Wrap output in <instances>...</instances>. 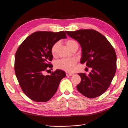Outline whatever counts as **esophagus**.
<instances>
[{"label": "esophagus", "instance_id": "34e87169", "mask_svg": "<svg viewBox=\"0 0 128 128\" xmlns=\"http://www.w3.org/2000/svg\"><path fill=\"white\" fill-rule=\"evenodd\" d=\"M66 76H73V75H74V73H69L68 72H66Z\"/></svg>", "mask_w": 128, "mask_h": 128}]
</instances>
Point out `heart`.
<instances>
[{"mask_svg":"<svg viewBox=\"0 0 128 128\" xmlns=\"http://www.w3.org/2000/svg\"><path fill=\"white\" fill-rule=\"evenodd\" d=\"M66 46L71 50L74 46L78 45L76 41L70 39L66 41ZM59 46V43L56 42L52 45L50 49L52 55L55 56L57 54V49ZM77 60L76 59H62L56 62L55 66L56 68L64 70L66 72H72L74 70Z\"/></svg>","mask_w":128,"mask_h":128,"instance_id":"obj_1","label":"heart"}]
</instances>
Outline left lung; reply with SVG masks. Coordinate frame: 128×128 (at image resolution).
<instances>
[{
    "label": "left lung",
    "instance_id": "obj_1",
    "mask_svg": "<svg viewBox=\"0 0 128 128\" xmlns=\"http://www.w3.org/2000/svg\"><path fill=\"white\" fill-rule=\"evenodd\" d=\"M66 32L80 45V62L86 63L92 68L88 76L78 73L81 81L76 86L78 90L89 98L101 96L109 87L116 73L117 57L114 48L106 37L94 30Z\"/></svg>",
    "mask_w": 128,
    "mask_h": 128
}]
</instances>
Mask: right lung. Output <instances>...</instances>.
<instances>
[{"mask_svg": "<svg viewBox=\"0 0 128 128\" xmlns=\"http://www.w3.org/2000/svg\"><path fill=\"white\" fill-rule=\"evenodd\" d=\"M65 32H36L22 42L15 55L14 70L22 92L31 100L46 102L56 92L60 82L66 77L60 70L44 76L52 69L50 49L61 39L66 38Z\"/></svg>", "mask_w": 128, "mask_h": 128, "instance_id": "right-lung-1", "label": "right lung"}]
</instances>
